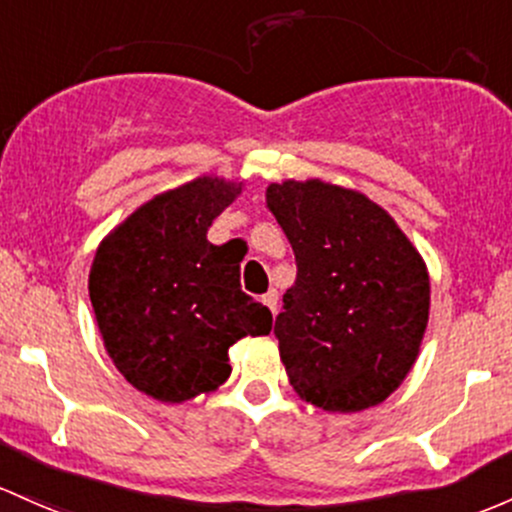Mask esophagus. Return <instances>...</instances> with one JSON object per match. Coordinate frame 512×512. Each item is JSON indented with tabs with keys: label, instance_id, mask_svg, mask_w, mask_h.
<instances>
[{
	"label": "esophagus",
	"instance_id": "34e87169",
	"mask_svg": "<svg viewBox=\"0 0 512 512\" xmlns=\"http://www.w3.org/2000/svg\"><path fill=\"white\" fill-rule=\"evenodd\" d=\"M277 299H279V294L274 292V289H270V292H267L265 297H262V304H265L267 309L272 311V314H277Z\"/></svg>",
	"mask_w": 512,
	"mask_h": 512
}]
</instances>
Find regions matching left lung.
Listing matches in <instances>:
<instances>
[{"instance_id":"left-lung-1","label":"left lung","mask_w":512,"mask_h":512,"mask_svg":"<svg viewBox=\"0 0 512 512\" xmlns=\"http://www.w3.org/2000/svg\"><path fill=\"white\" fill-rule=\"evenodd\" d=\"M297 257L274 333L289 383L326 412H360L400 387L429 321V272L390 213L321 179L267 186Z\"/></svg>"}]
</instances>
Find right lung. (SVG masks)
<instances>
[{"label": "right lung", "mask_w": 512, "mask_h": 512, "mask_svg": "<svg viewBox=\"0 0 512 512\" xmlns=\"http://www.w3.org/2000/svg\"><path fill=\"white\" fill-rule=\"evenodd\" d=\"M242 181L198 176L122 220L95 252L88 292L105 351L132 387L186 402L230 378L228 351L272 314L240 289L242 255L206 233Z\"/></svg>", "instance_id": "add662e5"}]
</instances>
